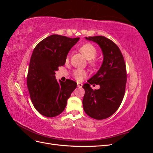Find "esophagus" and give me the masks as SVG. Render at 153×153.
<instances>
[{
    "instance_id": "1",
    "label": "esophagus",
    "mask_w": 153,
    "mask_h": 153,
    "mask_svg": "<svg viewBox=\"0 0 153 153\" xmlns=\"http://www.w3.org/2000/svg\"><path fill=\"white\" fill-rule=\"evenodd\" d=\"M77 87L78 88H81L82 87V83H77Z\"/></svg>"
}]
</instances>
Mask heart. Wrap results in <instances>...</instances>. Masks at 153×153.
Listing matches in <instances>:
<instances>
[{"label": "heart", "mask_w": 153, "mask_h": 153, "mask_svg": "<svg viewBox=\"0 0 153 153\" xmlns=\"http://www.w3.org/2000/svg\"><path fill=\"white\" fill-rule=\"evenodd\" d=\"M80 51L84 55V56L89 60V63L90 65L93 66L95 64L94 58L98 53L97 49L91 43H86L83 45L80 48ZM73 76L76 80H81L86 76V71L82 69H76L73 71Z\"/></svg>", "instance_id": "b5f03b06"}]
</instances>
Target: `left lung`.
Here are the masks:
<instances>
[{
    "label": "left lung",
    "mask_w": 153,
    "mask_h": 153,
    "mask_svg": "<svg viewBox=\"0 0 153 153\" xmlns=\"http://www.w3.org/2000/svg\"><path fill=\"white\" fill-rule=\"evenodd\" d=\"M98 44L103 55L101 66L95 75L83 85L85 94L83 107L91 117L101 120L108 118L119 108L123 100L127 80L126 64L116 44L102 36L85 37ZM100 85L93 90L90 84Z\"/></svg>",
    "instance_id": "8db88e82"
}]
</instances>
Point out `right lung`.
Masks as SVG:
<instances>
[{
  "label": "right lung",
  "instance_id": "1",
  "mask_svg": "<svg viewBox=\"0 0 153 153\" xmlns=\"http://www.w3.org/2000/svg\"><path fill=\"white\" fill-rule=\"evenodd\" d=\"M80 38L51 35L36 45L30 58L27 84L30 100L38 112L53 117L65 109L76 83L55 79V71L66 62L67 55Z\"/></svg>",
  "mask_w": 153,
  "mask_h": 153
}]
</instances>
